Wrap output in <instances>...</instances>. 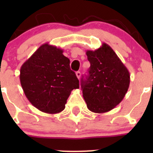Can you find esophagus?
I'll return each mask as SVG.
<instances>
[{"mask_svg":"<svg viewBox=\"0 0 153 153\" xmlns=\"http://www.w3.org/2000/svg\"><path fill=\"white\" fill-rule=\"evenodd\" d=\"M76 76H77V78H78V79H79L80 78H81V72H79V71H78V72H76Z\"/></svg>","mask_w":153,"mask_h":153,"instance_id":"1","label":"esophagus"}]
</instances>
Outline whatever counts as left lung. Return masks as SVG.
<instances>
[{"instance_id": "1", "label": "left lung", "mask_w": 153, "mask_h": 153, "mask_svg": "<svg viewBox=\"0 0 153 153\" xmlns=\"http://www.w3.org/2000/svg\"><path fill=\"white\" fill-rule=\"evenodd\" d=\"M86 54L90 67L86 79H81L83 97L91 112H107L119 104L127 92L129 72L105 43L95 51L86 50Z\"/></svg>"}]
</instances>
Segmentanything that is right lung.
Instances as JSON below:
<instances>
[{
  "mask_svg": "<svg viewBox=\"0 0 153 153\" xmlns=\"http://www.w3.org/2000/svg\"><path fill=\"white\" fill-rule=\"evenodd\" d=\"M64 50L48 43L38 48L21 66L20 81L29 102L43 112H61L79 81L70 69Z\"/></svg>",
  "mask_w": 153,
  "mask_h": 153,
  "instance_id": "obj_1",
  "label": "right lung"
}]
</instances>
